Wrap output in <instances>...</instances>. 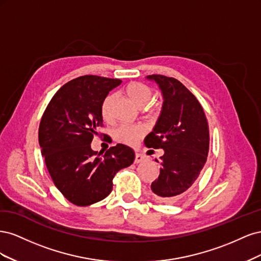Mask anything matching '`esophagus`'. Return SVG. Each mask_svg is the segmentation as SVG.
<instances>
[{"mask_svg":"<svg viewBox=\"0 0 261 261\" xmlns=\"http://www.w3.org/2000/svg\"><path fill=\"white\" fill-rule=\"evenodd\" d=\"M145 159H146V158H145V155H143V154H140V153H136V154H135V163L143 162Z\"/></svg>","mask_w":261,"mask_h":261,"instance_id":"1","label":"esophagus"}]
</instances>
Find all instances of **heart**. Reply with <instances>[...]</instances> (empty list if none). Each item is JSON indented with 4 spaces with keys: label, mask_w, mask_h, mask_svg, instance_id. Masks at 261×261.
Wrapping results in <instances>:
<instances>
[{
    "label": "heart",
    "mask_w": 261,
    "mask_h": 261,
    "mask_svg": "<svg viewBox=\"0 0 261 261\" xmlns=\"http://www.w3.org/2000/svg\"><path fill=\"white\" fill-rule=\"evenodd\" d=\"M126 93L129 99L134 102V105L138 108H145L150 105L152 100L153 92L145 84L141 83H132L126 88ZM113 101L112 94L103 100V103L101 107V113L105 120H110L111 117V105ZM145 134L144 128L141 126H130V125H121L115 130V138L126 145H134L136 141Z\"/></svg>",
    "instance_id": "obj_1"
}]
</instances>
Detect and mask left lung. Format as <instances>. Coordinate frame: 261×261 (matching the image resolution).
<instances>
[{"mask_svg":"<svg viewBox=\"0 0 261 261\" xmlns=\"http://www.w3.org/2000/svg\"><path fill=\"white\" fill-rule=\"evenodd\" d=\"M146 78L156 83L163 96L160 116L145 138L148 148L164 150L160 174L152 181L151 191L158 200L173 203L194 184L207 161L208 122L199 101L175 78Z\"/></svg>","mask_w":261,"mask_h":261,"instance_id":"1","label":"left lung"}]
</instances>
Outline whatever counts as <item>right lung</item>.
<instances>
[{"mask_svg":"<svg viewBox=\"0 0 261 261\" xmlns=\"http://www.w3.org/2000/svg\"><path fill=\"white\" fill-rule=\"evenodd\" d=\"M122 81L85 75L58 90L42 115L39 144L54 185L76 206H89L112 192L116 172L135 160V152L117 144L103 155L91 141L103 125L101 107Z\"/></svg>","mask_w":261,"mask_h":261,"instance_id":"add662e5","label":"right lung"}]
</instances>
